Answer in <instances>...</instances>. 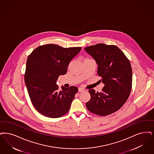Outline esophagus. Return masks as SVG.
Instances as JSON below:
<instances>
[{"mask_svg": "<svg viewBox=\"0 0 154 154\" xmlns=\"http://www.w3.org/2000/svg\"><path fill=\"white\" fill-rule=\"evenodd\" d=\"M85 89H83V88H79V92H82L83 91H84Z\"/></svg>", "mask_w": 154, "mask_h": 154, "instance_id": "obj_1", "label": "esophagus"}]
</instances>
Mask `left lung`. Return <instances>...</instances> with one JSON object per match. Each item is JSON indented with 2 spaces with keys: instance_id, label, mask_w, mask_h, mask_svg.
Returning <instances> with one entry per match:
<instances>
[{
  "instance_id": "1",
  "label": "left lung",
  "mask_w": 154,
  "mask_h": 154,
  "mask_svg": "<svg viewBox=\"0 0 154 154\" xmlns=\"http://www.w3.org/2000/svg\"><path fill=\"white\" fill-rule=\"evenodd\" d=\"M96 62L97 74L104 86L101 92L89 89L87 109L99 116H107L120 109L132 89V72L129 60L115 45L99 43L85 48Z\"/></svg>"
}]
</instances>
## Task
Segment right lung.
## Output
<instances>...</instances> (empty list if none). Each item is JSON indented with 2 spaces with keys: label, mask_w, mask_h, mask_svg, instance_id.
I'll return each instance as SVG.
<instances>
[{
  "label": "right lung",
  "mask_w": 154,
  "mask_h": 154,
  "mask_svg": "<svg viewBox=\"0 0 154 154\" xmlns=\"http://www.w3.org/2000/svg\"><path fill=\"white\" fill-rule=\"evenodd\" d=\"M81 47L64 48L54 44L40 46L29 55L25 81L31 103L39 113L50 118L61 117L68 112L75 93L76 86L58 91L56 84L66 74L71 60Z\"/></svg>",
  "instance_id": "obj_1"
}]
</instances>
